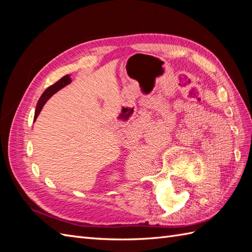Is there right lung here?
<instances>
[{
    "label": "right lung",
    "mask_w": 252,
    "mask_h": 252,
    "mask_svg": "<svg viewBox=\"0 0 252 252\" xmlns=\"http://www.w3.org/2000/svg\"><path fill=\"white\" fill-rule=\"evenodd\" d=\"M71 82V79H70V76L69 74H67V76L63 77L60 81H57L55 84L51 85L50 88H47L43 94L41 95V97L39 99V101H37V105H36V108H35V114H34V121L36 120L37 116H39V114L41 112L42 108H43V106L45 105V103L47 101V99H50V97H52L53 94H55L57 91H60L61 89H63V87H66L67 84H69Z\"/></svg>",
    "instance_id": "add662e5"
}]
</instances>
